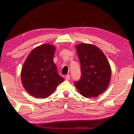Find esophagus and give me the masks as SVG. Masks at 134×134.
<instances>
[{
  "label": "esophagus",
  "mask_w": 134,
  "mask_h": 134,
  "mask_svg": "<svg viewBox=\"0 0 134 134\" xmlns=\"http://www.w3.org/2000/svg\"><path fill=\"white\" fill-rule=\"evenodd\" d=\"M65 79H66L67 80H70V74H67V75L65 76Z\"/></svg>",
  "instance_id": "1"
}]
</instances>
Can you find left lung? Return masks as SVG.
Segmentation results:
<instances>
[{
    "mask_svg": "<svg viewBox=\"0 0 134 134\" xmlns=\"http://www.w3.org/2000/svg\"><path fill=\"white\" fill-rule=\"evenodd\" d=\"M80 62L81 77L74 85L83 96L97 97L105 92L111 77V68L108 59L98 47L81 43L76 46Z\"/></svg>",
    "mask_w": 134,
    "mask_h": 134,
    "instance_id": "1",
    "label": "left lung"
}]
</instances>
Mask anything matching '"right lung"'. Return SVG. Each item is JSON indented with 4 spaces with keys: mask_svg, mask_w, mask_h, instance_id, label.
<instances>
[{
    "mask_svg": "<svg viewBox=\"0 0 134 134\" xmlns=\"http://www.w3.org/2000/svg\"><path fill=\"white\" fill-rule=\"evenodd\" d=\"M55 49L48 44L35 47L24 63L21 81L26 91L33 97L47 98L64 80L53 62Z\"/></svg>",
    "mask_w": 134,
    "mask_h": 134,
    "instance_id": "right-lung-1",
    "label": "right lung"
}]
</instances>
